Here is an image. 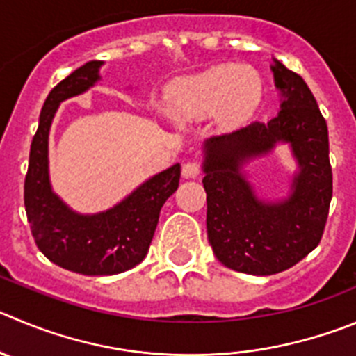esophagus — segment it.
I'll use <instances>...</instances> for the list:
<instances>
[{
	"label": "esophagus",
	"instance_id": "obj_1",
	"mask_svg": "<svg viewBox=\"0 0 356 356\" xmlns=\"http://www.w3.org/2000/svg\"><path fill=\"white\" fill-rule=\"evenodd\" d=\"M202 172V165L197 161H188L182 165V177L186 179H195L198 177Z\"/></svg>",
	"mask_w": 356,
	"mask_h": 356
}]
</instances>
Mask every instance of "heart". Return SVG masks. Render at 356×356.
Masks as SVG:
<instances>
[{"mask_svg":"<svg viewBox=\"0 0 356 356\" xmlns=\"http://www.w3.org/2000/svg\"><path fill=\"white\" fill-rule=\"evenodd\" d=\"M254 86L234 66H214L184 77L168 89V111L179 121H200L218 112L221 121H232L249 108Z\"/></svg>","mask_w":356,"mask_h":356,"instance_id":"heart-1","label":"heart"}]
</instances>
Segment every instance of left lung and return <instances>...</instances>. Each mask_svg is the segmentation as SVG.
Here are the masks:
<instances>
[{
	"label": "left lung",
	"instance_id": "obj_1",
	"mask_svg": "<svg viewBox=\"0 0 356 356\" xmlns=\"http://www.w3.org/2000/svg\"><path fill=\"white\" fill-rule=\"evenodd\" d=\"M272 72L283 92L279 114L205 142L209 244L225 267L253 275L277 274L307 257L320 244L332 200L327 121L300 75L279 61ZM277 141L292 145L301 172L291 197L272 204L254 195L240 168Z\"/></svg>",
	"mask_w": 356,
	"mask_h": 356
}]
</instances>
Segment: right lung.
<instances>
[{"label":"right lung","instance_id":"add662e5","mask_svg":"<svg viewBox=\"0 0 356 356\" xmlns=\"http://www.w3.org/2000/svg\"><path fill=\"white\" fill-rule=\"evenodd\" d=\"M103 61H89L63 79L43 103L31 142L24 181V207L38 249L52 264L84 275H112L129 270L145 258L159 211L175 193L181 165L154 175L128 198L95 216L70 211L49 182V129L59 103L91 88Z\"/></svg>","mask_w":356,"mask_h":356}]
</instances>
